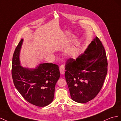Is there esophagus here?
Masks as SVG:
<instances>
[{
    "instance_id": "obj_1",
    "label": "esophagus",
    "mask_w": 121,
    "mask_h": 121,
    "mask_svg": "<svg viewBox=\"0 0 121 121\" xmlns=\"http://www.w3.org/2000/svg\"><path fill=\"white\" fill-rule=\"evenodd\" d=\"M60 74L61 75H62L65 72V68L63 65H61V66L60 67Z\"/></svg>"
}]
</instances>
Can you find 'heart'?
<instances>
[{
  "label": "heart",
  "mask_w": 121,
  "mask_h": 121,
  "mask_svg": "<svg viewBox=\"0 0 121 121\" xmlns=\"http://www.w3.org/2000/svg\"><path fill=\"white\" fill-rule=\"evenodd\" d=\"M66 54H68V52H67V53H66Z\"/></svg>",
  "instance_id": "obj_1"
}]
</instances>
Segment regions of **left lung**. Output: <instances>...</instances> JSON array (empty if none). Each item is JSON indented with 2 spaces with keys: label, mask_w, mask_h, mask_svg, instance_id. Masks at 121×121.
Returning <instances> with one entry per match:
<instances>
[{
  "label": "left lung",
  "mask_w": 121,
  "mask_h": 121,
  "mask_svg": "<svg viewBox=\"0 0 121 121\" xmlns=\"http://www.w3.org/2000/svg\"><path fill=\"white\" fill-rule=\"evenodd\" d=\"M65 77L73 101L85 103L96 97L101 89L108 72L105 51L96 37L83 54L70 58L65 65Z\"/></svg>",
  "instance_id": "obj_1"
}]
</instances>
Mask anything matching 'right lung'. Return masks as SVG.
<instances>
[{
    "label": "right lung",
    "mask_w": 121,
    "mask_h": 121,
    "mask_svg": "<svg viewBox=\"0 0 121 121\" xmlns=\"http://www.w3.org/2000/svg\"><path fill=\"white\" fill-rule=\"evenodd\" d=\"M23 39L16 48L13 57L12 78L17 90L26 100L39 107L53 101L56 85L60 78L57 65L41 63L35 68L24 67L21 64L20 52Z\"/></svg>",
    "instance_id": "1"
}]
</instances>
